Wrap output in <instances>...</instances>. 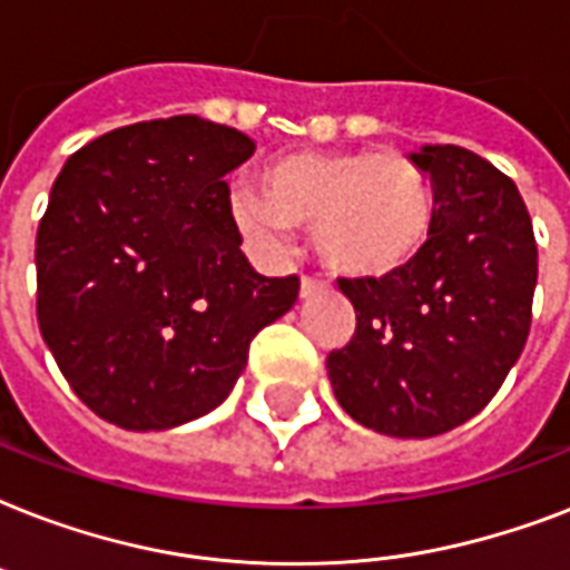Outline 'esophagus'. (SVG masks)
<instances>
[{"mask_svg":"<svg viewBox=\"0 0 570 570\" xmlns=\"http://www.w3.org/2000/svg\"><path fill=\"white\" fill-rule=\"evenodd\" d=\"M320 293H325V284H322V281H316V277H302V289H298L302 302H307V298H313V295Z\"/></svg>","mask_w":570,"mask_h":570,"instance_id":"34e87169","label":"esophagus"}]
</instances>
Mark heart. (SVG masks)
Returning <instances> with one entry per match:
<instances>
[{"mask_svg": "<svg viewBox=\"0 0 570 570\" xmlns=\"http://www.w3.org/2000/svg\"><path fill=\"white\" fill-rule=\"evenodd\" d=\"M230 215L245 236L284 245L293 227H313L316 254L331 272L379 281L411 266L432 236L434 195L407 156L384 150L277 156L259 189H236Z\"/></svg>", "mask_w": 570, "mask_h": 570, "instance_id": "b5f03b06", "label": "heart"}]
</instances>
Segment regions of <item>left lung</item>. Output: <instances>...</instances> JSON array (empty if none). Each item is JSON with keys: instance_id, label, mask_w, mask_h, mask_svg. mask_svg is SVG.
Masks as SVG:
<instances>
[{"instance_id": "left-lung-1", "label": "left lung", "mask_w": 570, "mask_h": 570, "mask_svg": "<svg viewBox=\"0 0 570 570\" xmlns=\"http://www.w3.org/2000/svg\"><path fill=\"white\" fill-rule=\"evenodd\" d=\"M407 159L432 180V236L396 275L340 281L357 328L325 366L355 423L434 438L476 416L518 364L539 248L518 186L482 156L425 145Z\"/></svg>"}]
</instances>
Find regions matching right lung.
Returning a JSON list of instances; mask_svg holds the SVG:
<instances>
[{"mask_svg":"<svg viewBox=\"0 0 570 570\" xmlns=\"http://www.w3.org/2000/svg\"><path fill=\"white\" fill-rule=\"evenodd\" d=\"M254 154L197 115L106 132L65 163L38 227V325L73 393L129 432L230 396L259 328L298 298L242 254L224 177Z\"/></svg>","mask_w":570,"mask_h":570,"instance_id":"obj_1","label":"right lung"}]
</instances>
